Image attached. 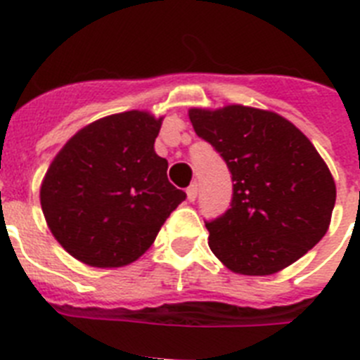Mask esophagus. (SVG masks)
<instances>
[{"mask_svg":"<svg viewBox=\"0 0 360 360\" xmlns=\"http://www.w3.org/2000/svg\"><path fill=\"white\" fill-rule=\"evenodd\" d=\"M187 200H189V202H195L196 200V196H198V186H196V184H191L189 187H187Z\"/></svg>","mask_w":360,"mask_h":360,"instance_id":"obj_1","label":"esophagus"}]
</instances>
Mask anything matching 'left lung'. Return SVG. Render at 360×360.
Masks as SVG:
<instances>
[{
    "label": "left lung",
    "mask_w": 360,
    "mask_h": 360,
    "mask_svg": "<svg viewBox=\"0 0 360 360\" xmlns=\"http://www.w3.org/2000/svg\"><path fill=\"white\" fill-rule=\"evenodd\" d=\"M189 119L232 174L231 209L205 221L219 262L236 274L270 276L319 243L332 219L335 182L290 120L241 104L193 108Z\"/></svg>",
    "instance_id": "1"
}]
</instances>
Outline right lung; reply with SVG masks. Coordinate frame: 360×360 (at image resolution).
I'll return each mask as SVG.
<instances>
[{
    "mask_svg": "<svg viewBox=\"0 0 360 360\" xmlns=\"http://www.w3.org/2000/svg\"><path fill=\"white\" fill-rule=\"evenodd\" d=\"M162 119L124 111L88 124L57 153L41 184V209L53 238L97 269L136 262L186 200L155 153Z\"/></svg>",
    "mask_w": 360,
    "mask_h": 360,
    "instance_id": "1",
    "label": "right lung"
}]
</instances>
